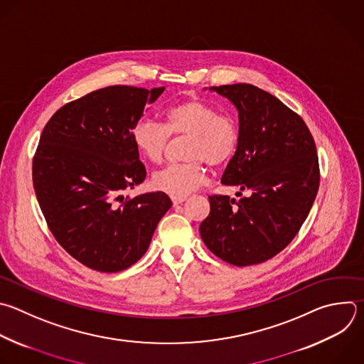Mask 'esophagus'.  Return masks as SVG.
I'll return each instance as SVG.
<instances>
[{"mask_svg":"<svg viewBox=\"0 0 364 364\" xmlns=\"http://www.w3.org/2000/svg\"><path fill=\"white\" fill-rule=\"evenodd\" d=\"M186 200H187V197H171V201H173V204H174V205L183 204Z\"/></svg>","mask_w":364,"mask_h":364,"instance_id":"esophagus-1","label":"esophagus"}]
</instances>
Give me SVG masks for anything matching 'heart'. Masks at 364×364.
Masks as SVG:
<instances>
[{"mask_svg":"<svg viewBox=\"0 0 364 364\" xmlns=\"http://www.w3.org/2000/svg\"><path fill=\"white\" fill-rule=\"evenodd\" d=\"M171 136H188L184 164H170L156 171L151 184L171 197H186L205 183L203 161L213 167L227 164L238 146V130L234 121L221 115L213 104L190 98L168 108L164 126L153 119H140L132 130V143L137 153L150 163L163 159Z\"/></svg>","mask_w":364,"mask_h":364,"instance_id":"b5f03b06","label":"heart"}]
</instances>
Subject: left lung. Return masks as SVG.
I'll list each match as a JSON object with an SVG mask.
<instances>
[{
    "label": "left lung",
    "instance_id": "8db88e82",
    "mask_svg": "<svg viewBox=\"0 0 364 364\" xmlns=\"http://www.w3.org/2000/svg\"><path fill=\"white\" fill-rule=\"evenodd\" d=\"M210 91L238 111V146L221 183L249 196L208 197L200 235L232 266L260 264L289 246L309 215L320 184L316 144L301 117L270 92L252 84Z\"/></svg>",
    "mask_w": 364,
    "mask_h": 364
}]
</instances>
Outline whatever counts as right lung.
Instances as JSON below:
<instances>
[{
  "label": "right lung",
  "instance_id": "1",
  "mask_svg": "<svg viewBox=\"0 0 364 364\" xmlns=\"http://www.w3.org/2000/svg\"><path fill=\"white\" fill-rule=\"evenodd\" d=\"M166 87L111 85L61 107L47 123L33 161L38 204L61 247L84 266L117 273L147 252L166 193L124 198L146 178L132 130Z\"/></svg>",
  "mask_w": 364,
  "mask_h": 364
}]
</instances>
